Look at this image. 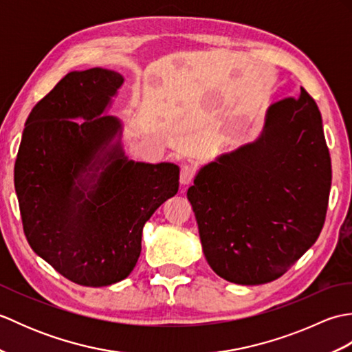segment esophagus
Returning a JSON list of instances; mask_svg holds the SVG:
<instances>
[{"label": "esophagus", "mask_w": 352, "mask_h": 352, "mask_svg": "<svg viewBox=\"0 0 352 352\" xmlns=\"http://www.w3.org/2000/svg\"><path fill=\"white\" fill-rule=\"evenodd\" d=\"M195 175H197V168L193 166V164H184V166L182 168V172H180V183L188 186L192 183Z\"/></svg>", "instance_id": "esophagus-1"}]
</instances>
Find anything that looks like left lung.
I'll return each mask as SVG.
<instances>
[{
    "label": "left lung",
    "mask_w": 352,
    "mask_h": 352,
    "mask_svg": "<svg viewBox=\"0 0 352 352\" xmlns=\"http://www.w3.org/2000/svg\"><path fill=\"white\" fill-rule=\"evenodd\" d=\"M330 188L322 118L301 87L269 106L257 140L206 164L189 188L207 263L245 286L280 278L318 241Z\"/></svg>",
    "instance_id": "1"
}]
</instances>
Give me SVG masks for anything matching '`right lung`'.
Returning a JSON list of instances; mask_svg holds the SVG:
<instances>
[{"instance_id":"add662e5","label":"right lung","mask_w":352,"mask_h":352,"mask_svg":"<svg viewBox=\"0 0 352 352\" xmlns=\"http://www.w3.org/2000/svg\"><path fill=\"white\" fill-rule=\"evenodd\" d=\"M122 83L121 74L102 68L65 76L28 115L14 162L30 246L81 286L126 278L140 256L145 222L178 192L177 164L133 162L119 140L110 145L122 125L102 113Z\"/></svg>"}]
</instances>
